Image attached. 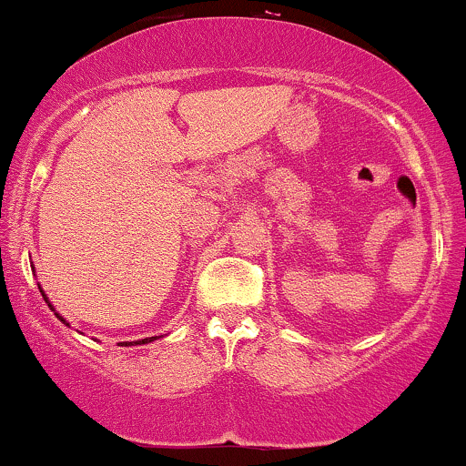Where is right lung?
<instances>
[{"label":"right lung","instance_id":"right-lung-1","mask_svg":"<svg viewBox=\"0 0 466 466\" xmlns=\"http://www.w3.org/2000/svg\"><path fill=\"white\" fill-rule=\"evenodd\" d=\"M38 289H41V287H38ZM41 295H43V299H45V301H47V306H49V308H52V310H54V306H52V304H49L47 295H45V290H43V289H41ZM54 315H56V317H58V319H60V321H63L65 325H69V323H66V321H65V319H63V317H60V315H58V312H56V310H54ZM156 339H158V336H149V339H143V340H132V343H130V340H126V345H147V343H151V340H156Z\"/></svg>","mask_w":466,"mask_h":466}]
</instances>
